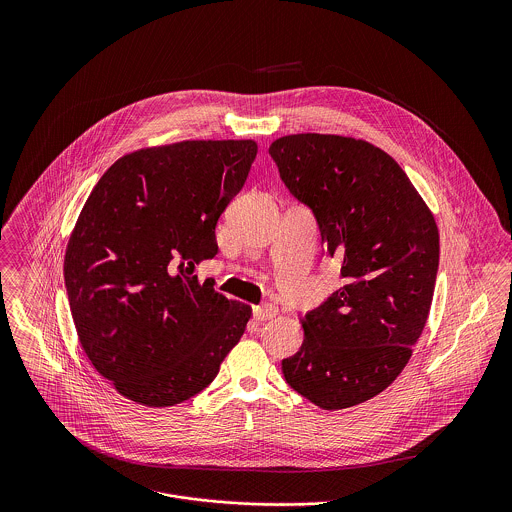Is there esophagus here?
Listing matches in <instances>:
<instances>
[{"mask_svg": "<svg viewBox=\"0 0 512 512\" xmlns=\"http://www.w3.org/2000/svg\"><path fill=\"white\" fill-rule=\"evenodd\" d=\"M276 313H278V309L274 305H258L252 309V315L256 321H270L276 317Z\"/></svg>", "mask_w": 512, "mask_h": 512, "instance_id": "obj_1", "label": "esophagus"}]
</instances>
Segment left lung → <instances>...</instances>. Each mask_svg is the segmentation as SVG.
I'll use <instances>...</instances> for the list:
<instances>
[{
    "label": "left lung",
    "mask_w": 512,
    "mask_h": 512,
    "mask_svg": "<svg viewBox=\"0 0 512 512\" xmlns=\"http://www.w3.org/2000/svg\"><path fill=\"white\" fill-rule=\"evenodd\" d=\"M268 151L345 280L305 313L284 378L323 410L357 406L394 382L424 331L438 276L436 220L402 167L363 140L297 134Z\"/></svg>",
    "instance_id": "1"
}]
</instances>
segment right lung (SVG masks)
I'll return each instance as SVG.
<instances>
[{
	"mask_svg": "<svg viewBox=\"0 0 512 512\" xmlns=\"http://www.w3.org/2000/svg\"><path fill=\"white\" fill-rule=\"evenodd\" d=\"M258 147L181 142L118 159L92 189L65 256L74 327L94 368L144 406L205 390L240 341L250 305L199 282L215 228Z\"/></svg>",
	"mask_w": 512,
	"mask_h": 512,
	"instance_id": "obj_1",
	"label": "right lung"
}]
</instances>
